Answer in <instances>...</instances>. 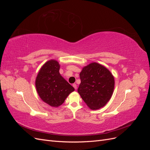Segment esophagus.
Wrapping results in <instances>:
<instances>
[{
    "mask_svg": "<svg viewBox=\"0 0 150 150\" xmlns=\"http://www.w3.org/2000/svg\"><path fill=\"white\" fill-rule=\"evenodd\" d=\"M72 86H73L74 88L75 89H77V85H76V84H72Z\"/></svg>",
    "mask_w": 150,
    "mask_h": 150,
    "instance_id": "1",
    "label": "esophagus"
}]
</instances>
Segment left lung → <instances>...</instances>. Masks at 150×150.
<instances>
[{
  "instance_id": "8db88e82",
  "label": "left lung",
  "mask_w": 150,
  "mask_h": 150,
  "mask_svg": "<svg viewBox=\"0 0 150 150\" xmlns=\"http://www.w3.org/2000/svg\"><path fill=\"white\" fill-rule=\"evenodd\" d=\"M78 92L91 110L101 108L110 100L115 88V79L107 68L96 62L83 67L80 73Z\"/></svg>"
}]
</instances>
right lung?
Wrapping results in <instances>:
<instances>
[{"label":"right lung","mask_w":150,"mask_h":150,"mask_svg":"<svg viewBox=\"0 0 150 150\" xmlns=\"http://www.w3.org/2000/svg\"><path fill=\"white\" fill-rule=\"evenodd\" d=\"M57 61L51 60L43 65L35 80V87L42 100L53 107H58L74 88L59 73Z\"/></svg>","instance_id":"right-lung-1"}]
</instances>
